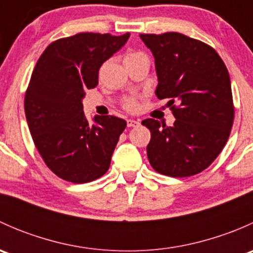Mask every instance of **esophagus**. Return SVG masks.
<instances>
[{
	"instance_id": "34e87169",
	"label": "esophagus",
	"mask_w": 253,
	"mask_h": 253,
	"mask_svg": "<svg viewBox=\"0 0 253 253\" xmlns=\"http://www.w3.org/2000/svg\"><path fill=\"white\" fill-rule=\"evenodd\" d=\"M139 125V121L136 120H127V127H137Z\"/></svg>"
}]
</instances>
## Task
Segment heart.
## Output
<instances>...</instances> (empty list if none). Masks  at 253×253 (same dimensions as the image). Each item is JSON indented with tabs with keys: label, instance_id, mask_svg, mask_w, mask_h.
<instances>
[{
	"label": "heart",
	"instance_id": "obj_1",
	"mask_svg": "<svg viewBox=\"0 0 253 253\" xmlns=\"http://www.w3.org/2000/svg\"><path fill=\"white\" fill-rule=\"evenodd\" d=\"M142 57H147V56H145L143 52H141V51H134V50L128 51V52L125 53V56H124V63L131 62V61L138 60V58H142ZM138 108H139V103L137 99H134V98L125 99L124 109L126 111L134 112V111L138 110Z\"/></svg>",
	"mask_w": 253,
	"mask_h": 253
}]
</instances>
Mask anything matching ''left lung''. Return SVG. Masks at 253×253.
I'll return each instance as SVG.
<instances>
[{"label":"left lung","mask_w":253,"mask_h":253,"mask_svg":"<svg viewBox=\"0 0 253 253\" xmlns=\"http://www.w3.org/2000/svg\"><path fill=\"white\" fill-rule=\"evenodd\" d=\"M155 58L158 99H168L172 126L145 119L148 159L171 177L200 174L216 159L230 136L235 115L225 63L211 45L180 33L139 35Z\"/></svg>","instance_id":"left-lung-1"}]
</instances>
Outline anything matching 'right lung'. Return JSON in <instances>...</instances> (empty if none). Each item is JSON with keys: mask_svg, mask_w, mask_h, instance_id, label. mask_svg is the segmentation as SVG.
Listing matches in <instances>:
<instances>
[{"mask_svg": "<svg viewBox=\"0 0 253 253\" xmlns=\"http://www.w3.org/2000/svg\"><path fill=\"white\" fill-rule=\"evenodd\" d=\"M79 33L51 42L35 65L24 98L28 126L35 147L56 176L73 183L101 177L126 121L95 116L89 125L83 112L86 89L95 88L100 66L128 40Z\"/></svg>", "mask_w": 253, "mask_h": 253, "instance_id": "add662e5", "label": "right lung"}]
</instances>
